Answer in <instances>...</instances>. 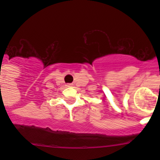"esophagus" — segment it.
<instances>
[{"mask_svg": "<svg viewBox=\"0 0 160 160\" xmlns=\"http://www.w3.org/2000/svg\"><path fill=\"white\" fill-rule=\"evenodd\" d=\"M73 86V84H70V83H69V84L66 85V87H72Z\"/></svg>", "mask_w": 160, "mask_h": 160, "instance_id": "1", "label": "esophagus"}]
</instances>
